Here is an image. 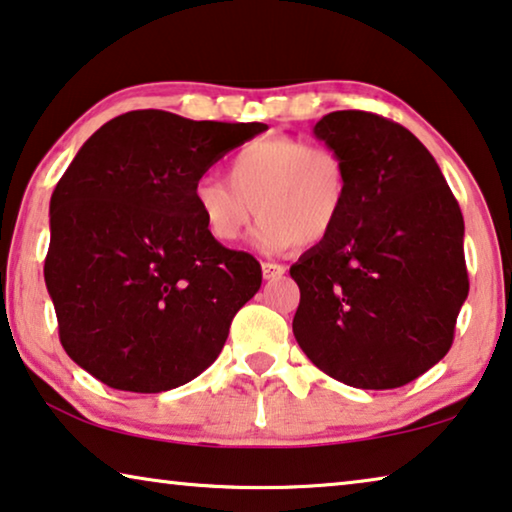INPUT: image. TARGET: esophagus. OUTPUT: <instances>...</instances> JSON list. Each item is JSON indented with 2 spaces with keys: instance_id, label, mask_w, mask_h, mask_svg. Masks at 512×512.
<instances>
[{
  "instance_id": "obj_1",
  "label": "esophagus",
  "mask_w": 512,
  "mask_h": 512,
  "mask_svg": "<svg viewBox=\"0 0 512 512\" xmlns=\"http://www.w3.org/2000/svg\"><path fill=\"white\" fill-rule=\"evenodd\" d=\"M262 273L266 280H276L282 278L287 273V266L285 264H276V262H264L262 264Z\"/></svg>"
}]
</instances>
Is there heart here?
Here are the masks:
<instances>
[{"instance_id": "b5f03b06", "label": "heart", "mask_w": 512, "mask_h": 512, "mask_svg": "<svg viewBox=\"0 0 512 512\" xmlns=\"http://www.w3.org/2000/svg\"><path fill=\"white\" fill-rule=\"evenodd\" d=\"M223 179L193 183V204L204 227L220 243H232L262 216L253 241L264 253H285L296 243L329 239L347 209L349 177L329 144L303 137H259L236 151Z\"/></svg>"}]
</instances>
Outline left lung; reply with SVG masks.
<instances>
[{
	"instance_id": "obj_1",
	"label": "left lung",
	"mask_w": 512,
	"mask_h": 512,
	"mask_svg": "<svg viewBox=\"0 0 512 512\" xmlns=\"http://www.w3.org/2000/svg\"><path fill=\"white\" fill-rule=\"evenodd\" d=\"M315 135L347 165V209L289 276L301 289L292 329L326 375L354 388H400L453 345L469 294L464 218L421 140L395 121L340 110Z\"/></svg>"
}]
</instances>
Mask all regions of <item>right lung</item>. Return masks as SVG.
I'll list each match as a JSON object with an SVG mask.
<instances>
[{"mask_svg": "<svg viewBox=\"0 0 512 512\" xmlns=\"http://www.w3.org/2000/svg\"><path fill=\"white\" fill-rule=\"evenodd\" d=\"M262 131L133 110L82 144L52 193L43 273L61 347L89 375L160 393L216 361L262 266L207 232L193 183Z\"/></svg>", "mask_w": 512, "mask_h": 512, "instance_id": "1", "label": "right lung"}]
</instances>
